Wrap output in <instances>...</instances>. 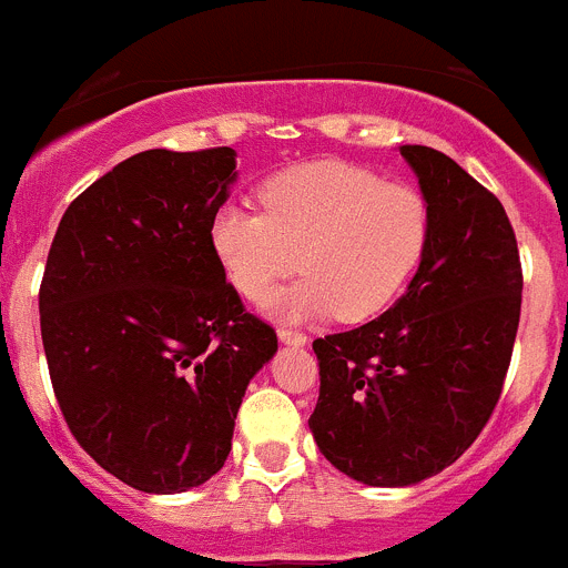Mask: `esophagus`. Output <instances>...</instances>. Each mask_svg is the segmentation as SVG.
Segmentation results:
<instances>
[{"label":"esophagus","mask_w":568,"mask_h":568,"mask_svg":"<svg viewBox=\"0 0 568 568\" xmlns=\"http://www.w3.org/2000/svg\"><path fill=\"white\" fill-rule=\"evenodd\" d=\"M278 341H281V344H290V346H304V344H307V335L298 333V329L278 327Z\"/></svg>","instance_id":"1"}]
</instances>
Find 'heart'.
Masks as SVG:
<instances>
[{
  "label": "heart",
  "mask_w": 568,
  "mask_h": 568,
  "mask_svg": "<svg viewBox=\"0 0 568 568\" xmlns=\"http://www.w3.org/2000/svg\"><path fill=\"white\" fill-rule=\"evenodd\" d=\"M258 199L264 213L224 204L210 222V247L235 293L255 304L301 261L307 278L275 304L293 321L373 318L398 298L429 241L424 193L358 164H295L270 175Z\"/></svg>",
  "instance_id": "obj_1"
}]
</instances>
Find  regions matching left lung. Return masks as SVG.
<instances>
[{"mask_svg": "<svg viewBox=\"0 0 568 568\" xmlns=\"http://www.w3.org/2000/svg\"><path fill=\"white\" fill-rule=\"evenodd\" d=\"M429 204L406 293L375 321L313 341L321 455L366 486H413L475 444L520 321V255L504 204L440 150L400 148Z\"/></svg>", "mask_w": 568, "mask_h": 568, "instance_id": "8db88e82", "label": "left lung"}]
</instances>
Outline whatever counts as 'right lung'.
I'll list each match as a JSON object with an SVG mask.
<instances>
[{"mask_svg":"<svg viewBox=\"0 0 568 568\" xmlns=\"http://www.w3.org/2000/svg\"><path fill=\"white\" fill-rule=\"evenodd\" d=\"M235 150H144L70 202L48 253L39 321L70 433L139 491L222 469L250 378L278 349L210 247Z\"/></svg>","mask_w":568,"mask_h":568,"instance_id":"obj_1","label":"right lung"}]
</instances>
